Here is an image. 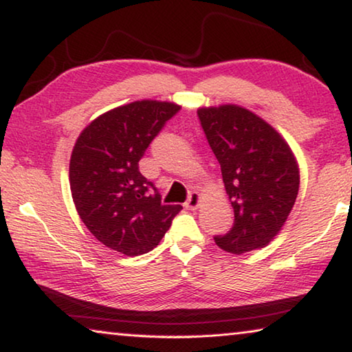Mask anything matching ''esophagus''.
Here are the masks:
<instances>
[{
    "label": "esophagus",
    "instance_id": "obj_1",
    "mask_svg": "<svg viewBox=\"0 0 352 352\" xmlns=\"http://www.w3.org/2000/svg\"><path fill=\"white\" fill-rule=\"evenodd\" d=\"M200 205H201V195L194 190V192L189 194V199L186 201V208H189V210H197Z\"/></svg>",
    "mask_w": 352,
    "mask_h": 352
}]
</instances>
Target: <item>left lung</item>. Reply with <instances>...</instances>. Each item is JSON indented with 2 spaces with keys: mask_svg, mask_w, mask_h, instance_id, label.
Returning a JSON list of instances; mask_svg holds the SVG:
<instances>
[{
  "mask_svg": "<svg viewBox=\"0 0 352 352\" xmlns=\"http://www.w3.org/2000/svg\"><path fill=\"white\" fill-rule=\"evenodd\" d=\"M222 170L234 225L214 237L226 253L269 245L283 230L300 189V166L289 142L245 107L222 104L197 110Z\"/></svg>",
  "mask_w": 352,
  "mask_h": 352,
  "instance_id": "left-lung-1",
  "label": "left lung"
}]
</instances>
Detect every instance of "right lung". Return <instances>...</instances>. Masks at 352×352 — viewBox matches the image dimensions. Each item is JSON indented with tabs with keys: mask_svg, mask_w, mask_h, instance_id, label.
<instances>
[{
	"mask_svg": "<svg viewBox=\"0 0 352 352\" xmlns=\"http://www.w3.org/2000/svg\"><path fill=\"white\" fill-rule=\"evenodd\" d=\"M178 110L180 105L168 100H135L99 115L76 140L69 160L76 210L90 233L115 252H151L183 210L162 204L138 164Z\"/></svg>",
	"mask_w": 352,
	"mask_h": 352,
	"instance_id": "right-lung-1",
	"label": "right lung"
}]
</instances>
